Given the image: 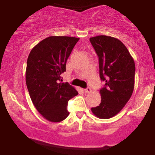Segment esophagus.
<instances>
[{
    "label": "esophagus",
    "mask_w": 155,
    "mask_h": 155,
    "mask_svg": "<svg viewBox=\"0 0 155 155\" xmlns=\"http://www.w3.org/2000/svg\"><path fill=\"white\" fill-rule=\"evenodd\" d=\"M91 91H92L91 88H90V87H87V88L84 89V92H87V93H90V92H91Z\"/></svg>",
    "instance_id": "34e87169"
}]
</instances>
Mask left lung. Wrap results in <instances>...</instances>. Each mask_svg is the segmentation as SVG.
Masks as SVG:
<instances>
[{
    "mask_svg": "<svg viewBox=\"0 0 155 155\" xmlns=\"http://www.w3.org/2000/svg\"><path fill=\"white\" fill-rule=\"evenodd\" d=\"M99 58V72L106 81L100 90L101 102L92 108L100 119L114 117L123 108L132 95L135 86L136 66L133 57L121 41L108 35L90 38Z\"/></svg>",
    "mask_w": 155,
    "mask_h": 155,
    "instance_id": "obj_1",
    "label": "left lung"
}]
</instances>
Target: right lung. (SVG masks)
Returning a JSON list of instances; mask_svg holds the SVG:
<instances>
[{"label":"right lung","instance_id":"right-lung-1","mask_svg":"<svg viewBox=\"0 0 155 155\" xmlns=\"http://www.w3.org/2000/svg\"><path fill=\"white\" fill-rule=\"evenodd\" d=\"M79 38L47 37L35 46L27 60L25 79L32 102L44 119L60 122L69 115L68 101L78 95L75 87L63 83L61 75Z\"/></svg>","mask_w":155,"mask_h":155}]
</instances>
